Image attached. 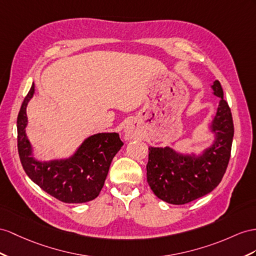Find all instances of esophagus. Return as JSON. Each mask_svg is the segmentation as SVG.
I'll return each mask as SVG.
<instances>
[{"label":"esophagus","instance_id":"1","mask_svg":"<svg viewBox=\"0 0 256 256\" xmlns=\"http://www.w3.org/2000/svg\"><path fill=\"white\" fill-rule=\"evenodd\" d=\"M123 133H124V138L130 140L138 135V130H137L134 123H128V126L124 128Z\"/></svg>","mask_w":256,"mask_h":256}]
</instances>
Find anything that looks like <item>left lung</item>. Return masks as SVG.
Wrapping results in <instances>:
<instances>
[{
    "label": "left lung",
    "mask_w": 256,
    "mask_h": 256,
    "mask_svg": "<svg viewBox=\"0 0 256 256\" xmlns=\"http://www.w3.org/2000/svg\"><path fill=\"white\" fill-rule=\"evenodd\" d=\"M220 97L208 133L213 135L201 152H182L170 146L149 147L147 180L159 199L171 204H185L211 192L220 182L230 158L234 122L220 81L211 84Z\"/></svg>",
    "instance_id": "obj_1"
}]
</instances>
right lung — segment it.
I'll return each instance as SVG.
<instances>
[{
    "label": "right lung",
    "mask_w": 256,
    "mask_h": 256,
    "mask_svg": "<svg viewBox=\"0 0 256 256\" xmlns=\"http://www.w3.org/2000/svg\"><path fill=\"white\" fill-rule=\"evenodd\" d=\"M34 95V84L22 102L17 118L18 152L30 180L54 198L66 203H84L100 194L114 156L123 146L119 134L90 135L66 158L38 160L27 136V107Z\"/></svg>",
    "instance_id": "right-lung-1"
}]
</instances>
